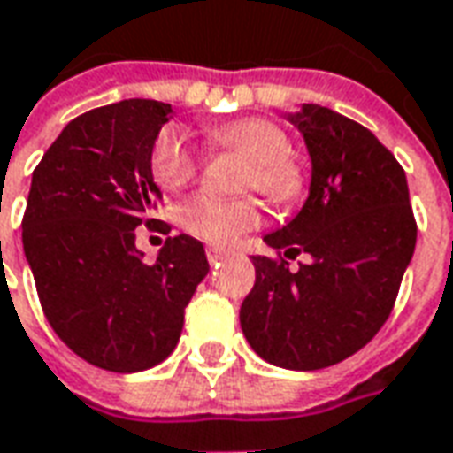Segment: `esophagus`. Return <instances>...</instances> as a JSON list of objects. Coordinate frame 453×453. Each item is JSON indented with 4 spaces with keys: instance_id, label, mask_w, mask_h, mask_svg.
I'll list each match as a JSON object with an SVG mask.
<instances>
[{
    "instance_id": "obj_1",
    "label": "esophagus",
    "mask_w": 453,
    "mask_h": 453,
    "mask_svg": "<svg viewBox=\"0 0 453 453\" xmlns=\"http://www.w3.org/2000/svg\"><path fill=\"white\" fill-rule=\"evenodd\" d=\"M226 249H219V246H207V261L214 265V263H219L224 256H226Z\"/></svg>"
}]
</instances>
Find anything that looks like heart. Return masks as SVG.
<instances>
[{
	"mask_svg": "<svg viewBox=\"0 0 453 453\" xmlns=\"http://www.w3.org/2000/svg\"><path fill=\"white\" fill-rule=\"evenodd\" d=\"M211 150H229L246 158L242 185L258 190L273 204H288L304 192L307 175L290 153V139L280 124L265 117H243L207 129ZM150 175L165 190H180L200 170V153L192 149L178 127H165L150 146ZM185 232L211 243H229L261 224V207L253 197L190 195L178 207Z\"/></svg>",
	"mask_w": 453,
	"mask_h": 453,
	"instance_id": "obj_1",
	"label": "heart"
}]
</instances>
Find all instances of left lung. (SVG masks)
Returning <instances> with one entry per match:
<instances>
[{"instance_id": "1", "label": "left lung", "mask_w": 453, "mask_h": 453, "mask_svg": "<svg viewBox=\"0 0 453 453\" xmlns=\"http://www.w3.org/2000/svg\"><path fill=\"white\" fill-rule=\"evenodd\" d=\"M312 156L303 211L265 236L242 303L243 336L268 364L319 371L354 356L393 312L417 242L403 165L354 119L304 104L293 114ZM300 252L310 264L289 271Z\"/></svg>"}]
</instances>
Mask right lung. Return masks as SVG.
Returning <instances> with one entry per match:
<instances>
[{"label": "right lung", "instance_id": "1", "mask_svg": "<svg viewBox=\"0 0 453 453\" xmlns=\"http://www.w3.org/2000/svg\"><path fill=\"white\" fill-rule=\"evenodd\" d=\"M173 109L124 99L89 109L60 131L34 170L24 251L48 324L88 364L136 373L168 358L185 307L210 271L204 246L168 236L156 263L136 253V226L153 219L160 192L150 146Z\"/></svg>", "mask_w": 453, "mask_h": 453}]
</instances>
